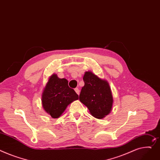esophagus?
I'll list each match as a JSON object with an SVG mask.
<instances>
[{
  "instance_id": "34e87169",
  "label": "esophagus",
  "mask_w": 160,
  "mask_h": 160,
  "mask_svg": "<svg viewBox=\"0 0 160 160\" xmlns=\"http://www.w3.org/2000/svg\"><path fill=\"white\" fill-rule=\"evenodd\" d=\"M74 91H75V92H76L78 94H79V93H80V90H79L78 88H75V89H74Z\"/></svg>"
}]
</instances>
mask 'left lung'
Listing matches in <instances>:
<instances>
[{"label":"left lung","mask_w":160,"mask_h":160,"mask_svg":"<svg viewBox=\"0 0 160 160\" xmlns=\"http://www.w3.org/2000/svg\"><path fill=\"white\" fill-rule=\"evenodd\" d=\"M83 80L85 84L79 96L80 101L94 117L102 119L112 109L113 99L109 85L90 71L85 72Z\"/></svg>","instance_id":"1"}]
</instances>
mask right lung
<instances>
[{
	"label": "right lung",
	"instance_id": "add662e5",
	"mask_svg": "<svg viewBox=\"0 0 160 160\" xmlns=\"http://www.w3.org/2000/svg\"><path fill=\"white\" fill-rule=\"evenodd\" d=\"M78 99V95L68 86L65 78H59L54 74L49 78L42 93V103L44 109L52 118H58L67 106Z\"/></svg>",
	"mask_w": 160,
	"mask_h": 160
}]
</instances>
